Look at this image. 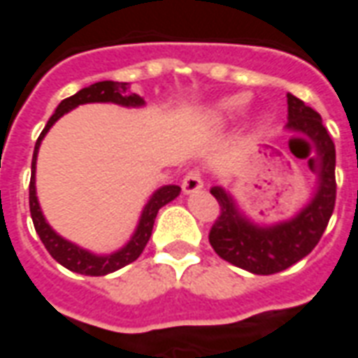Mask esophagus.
Returning a JSON list of instances; mask_svg holds the SVG:
<instances>
[{"mask_svg": "<svg viewBox=\"0 0 358 358\" xmlns=\"http://www.w3.org/2000/svg\"><path fill=\"white\" fill-rule=\"evenodd\" d=\"M203 187V178H201V172L199 171H189L182 180V189H184V194H195V192H199Z\"/></svg>", "mask_w": 358, "mask_h": 358, "instance_id": "esophagus-1", "label": "esophagus"}]
</instances>
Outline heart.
<instances>
[{
	"label": "heart",
	"instance_id": "b5f03b06",
	"mask_svg": "<svg viewBox=\"0 0 358 358\" xmlns=\"http://www.w3.org/2000/svg\"><path fill=\"white\" fill-rule=\"evenodd\" d=\"M245 105H248L245 95H232V97H226L220 103H217L213 113L220 120H232V118L240 117L241 113L245 110Z\"/></svg>",
	"mask_w": 358,
	"mask_h": 358
}]
</instances>
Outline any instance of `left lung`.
Listing matches in <instances>:
<instances>
[{
    "instance_id": "8db88e82",
    "label": "left lung",
    "mask_w": 358,
    "mask_h": 358,
    "mask_svg": "<svg viewBox=\"0 0 358 358\" xmlns=\"http://www.w3.org/2000/svg\"><path fill=\"white\" fill-rule=\"evenodd\" d=\"M287 128L307 134L320 159L315 195L295 217L278 224H255L241 215L226 189L210 187L220 205V215L209 232L210 245L220 259L261 276L282 272L307 257L322 238L336 205V148L320 115L287 94Z\"/></svg>"
}]
</instances>
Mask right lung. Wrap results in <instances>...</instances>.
Here are the masks:
<instances>
[{
	"instance_id": "obj_1",
	"label": "right lung",
	"mask_w": 358,
	"mask_h": 358,
	"mask_svg": "<svg viewBox=\"0 0 358 358\" xmlns=\"http://www.w3.org/2000/svg\"><path fill=\"white\" fill-rule=\"evenodd\" d=\"M84 103H117L122 107H143L145 101L143 97L138 94H130L128 92V84L126 82H113V80H103L95 82L88 88H82L80 92H76L71 97H66L63 101L59 103V107L55 113L51 115L48 120V124L40 134V138L36 141L34 148V157H32V176H30V187H28V199H30V215H32V222L40 240L45 245V249L50 251V255L57 261L59 264H63L65 268L84 274V276H105L110 274L115 270L122 268L126 264L134 263L138 257L141 255V251L148 245L151 232H153V224H155L157 213L161 207H164L166 203H171L172 199H176L180 195V186H163L157 189L155 194L149 197V201L145 203V207L141 210L140 222L136 226V232L130 238V241L126 243L124 248H120L110 255H95L88 249L78 248L73 241L61 238L43 217L42 209H40V203L36 197V159H38V149L42 143L43 136L50 132V128L59 118L63 117L65 113L73 110L78 105Z\"/></svg>"
}]
</instances>
